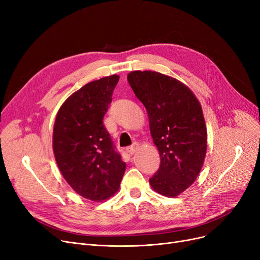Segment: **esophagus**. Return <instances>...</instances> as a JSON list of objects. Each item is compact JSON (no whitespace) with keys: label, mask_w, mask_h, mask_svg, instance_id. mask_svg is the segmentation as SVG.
I'll return each instance as SVG.
<instances>
[{"label":"esophagus","mask_w":260,"mask_h":260,"mask_svg":"<svg viewBox=\"0 0 260 260\" xmlns=\"http://www.w3.org/2000/svg\"><path fill=\"white\" fill-rule=\"evenodd\" d=\"M137 151H138V144H137V143H134L132 146H129V147L126 148V152H127L128 154H131V155H134Z\"/></svg>","instance_id":"34e87169"}]
</instances>
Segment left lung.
Masks as SVG:
<instances>
[{
    "label": "left lung",
    "mask_w": 260,
    "mask_h": 260,
    "mask_svg": "<svg viewBox=\"0 0 260 260\" xmlns=\"http://www.w3.org/2000/svg\"><path fill=\"white\" fill-rule=\"evenodd\" d=\"M127 81L144 105L160 168L149 179L155 192L177 197L198 177L207 154L208 132L200 102L179 80L153 71H134Z\"/></svg>",
    "instance_id": "1"
}]
</instances>
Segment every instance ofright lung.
I'll list each match as a JSON object with an SVG mask.
<instances>
[{
  "label": "right lung",
  "mask_w": 260,
  "mask_h": 260,
  "mask_svg": "<svg viewBox=\"0 0 260 260\" xmlns=\"http://www.w3.org/2000/svg\"><path fill=\"white\" fill-rule=\"evenodd\" d=\"M118 81L112 75L75 91L53 124L52 149L61 174L78 195L95 202L118 192L126 168L103 125Z\"/></svg>",
  "instance_id": "right-lung-1"
}]
</instances>
